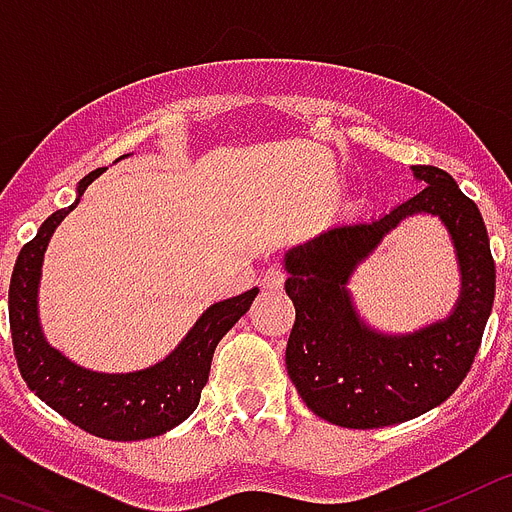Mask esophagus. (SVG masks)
Segmentation results:
<instances>
[{"mask_svg": "<svg viewBox=\"0 0 512 512\" xmlns=\"http://www.w3.org/2000/svg\"><path fill=\"white\" fill-rule=\"evenodd\" d=\"M283 283H286V273H283L278 265H270V268L262 273V288H268V291H281Z\"/></svg>", "mask_w": 512, "mask_h": 512, "instance_id": "esophagus-1", "label": "esophagus"}]
</instances>
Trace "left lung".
<instances>
[{
  "instance_id": "8db88e82",
  "label": "left lung",
  "mask_w": 512,
  "mask_h": 512,
  "mask_svg": "<svg viewBox=\"0 0 512 512\" xmlns=\"http://www.w3.org/2000/svg\"><path fill=\"white\" fill-rule=\"evenodd\" d=\"M425 188L371 221H353L296 244L283 257L296 322L286 348L293 386L314 415L340 428H386L446 402L466 379L495 301V260L477 203L448 172L412 167ZM428 212L452 237L462 288L443 320L412 333H381L360 317L347 286L394 225Z\"/></svg>"
}]
</instances>
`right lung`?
<instances>
[{"mask_svg": "<svg viewBox=\"0 0 512 512\" xmlns=\"http://www.w3.org/2000/svg\"><path fill=\"white\" fill-rule=\"evenodd\" d=\"M102 172L105 167L82 177L77 185V201L69 208L51 213L38 234L17 255L10 281L12 345L22 379L51 410L97 438L144 441L167 433L193 415L211 373L213 350L221 337L247 314L260 291L252 288L211 304L170 355L139 371H92L48 345L38 314L43 255L56 226L77 208L84 190Z\"/></svg>", "mask_w": 512, "mask_h": 512, "instance_id": "add662e5", "label": "right lung"}]
</instances>
